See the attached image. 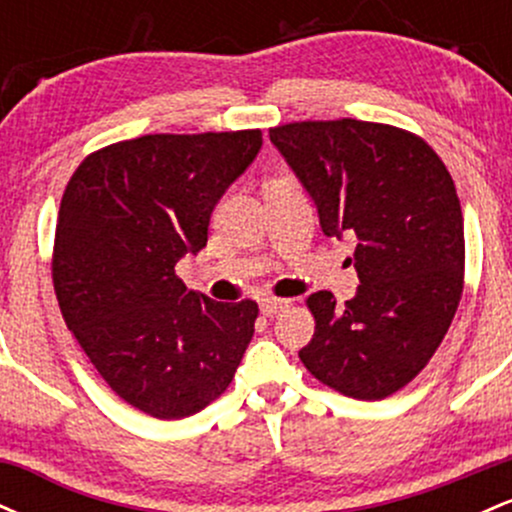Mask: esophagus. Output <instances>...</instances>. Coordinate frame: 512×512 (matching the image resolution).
<instances>
[{"label":"esophagus","mask_w":512,"mask_h":512,"mask_svg":"<svg viewBox=\"0 0 512 512\" xmlns=\"http://www.w3.org/2000/svg\"><path fill=\"white\" fill-rule=\"evenodd\" d=\"M260 308H262L264 315L274 317V315L284 313V310H289L291 301H289V298H262Z\"/></svg>","instance_id":"34e87169"}]
</instances>
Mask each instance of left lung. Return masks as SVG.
<instances>
[{
  "label": "left lung",
  "instance_id": "1",
  "mask_svg": "<svg viewBox=\"0 0 512 512\" xmlns=\"http://www.w3.org/2000/svg\"><path fill=\"white\" fill-rule=\"evenodd\" d=\"M269 139L313 197L322 233L356 238L361 286L344 305L330 291L308 298L315 334L298 356L346 397L385 399L431 361L460 303L455 182L424 139L378 122H293Z\"/></svg>",
  "mask_w": 512,
  "mask_h": 512
}]
</instances>
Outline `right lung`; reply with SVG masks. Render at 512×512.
Returning <instances> with one entry per match:
<instances>
[{
    "mask_svg": "<svg viewBox=\"0 0 512 512\" xmlns=\"http://www.w3.org/2000/svg\"><path fill=\"white\" fill-rule=\"evenodd\" d=\"M260 149V129L146 134L84 158L64 190L62 317L110 390L154 419L214 402L255 332V301H211L175 264L207 245L211 211Z\"/></svg>",
    "mask_w": 512,
    "mask_h": 512,
    "instance_id": "obj_1",
    "label": "right lung"
}]
</instances>
